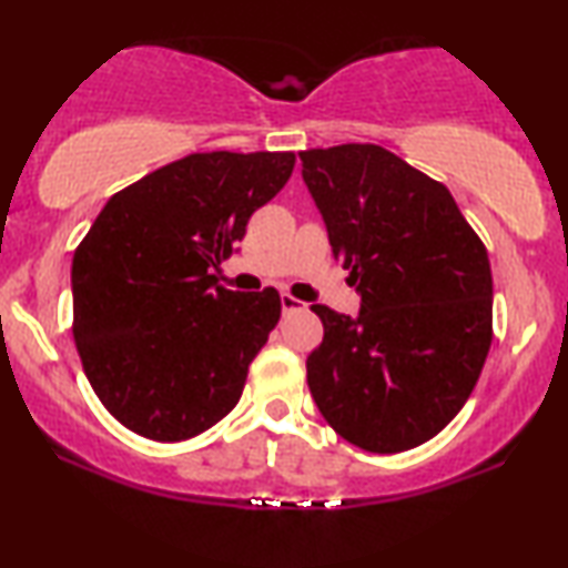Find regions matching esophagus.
Segmentation results:
<instances>
[{
	"label": "esophagus",
	"instance_id": "obj_1",
	"mask_svg": "<svg viewBox=\"0 0 568 568\" xmlns=\"http://www.w3.org/2000/svg\"><path fill=\"white\" fill-rule=\"evenodd\" d=\"M282 310H284V315L302 313V310H305V302H300L297 297H292V294H282Z\"/></svg>",
	"mask_w": 568,
	"mask_h": 568
}]
</instances>
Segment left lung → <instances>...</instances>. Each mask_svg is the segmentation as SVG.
<instances>
[{"instance_id":"8db88e82","label":"left lung","mask_w":568,"mask_h":568,"mask_svg":"<svg viewBox=\"0 0 568 568\" xmlns=\"http://www.w3.org/2000/svg\"><path fill=\"white\" fill-rule=\"evenodd\" d=\"M333 255L359 315L313 305L323 344L307 385L333 432L367 453H403L445 429L491 346L486 245L453 193L377 144L300 152Z\"/></svg>"}]
</instances>
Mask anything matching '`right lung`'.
<instances>
[{"mask_svg":"<svg viewBox=\"0 0 568 568\" xmlns=\"http://www.w3.org/2000/svg\"><path fill=\"white\" fill-rule=\"evenodd\" d=\"M292 170L294 152H193L113 193L77 245L74 344L126 429L181 442L237 406L282 300L224 290L212 268Z\"/></svg>","mask_w":568,"mask_h":568,"instance_id":"right-lung-1","label":"right lung"}]
</instances>
